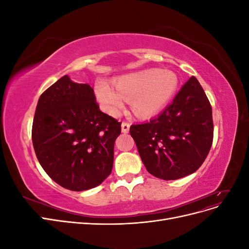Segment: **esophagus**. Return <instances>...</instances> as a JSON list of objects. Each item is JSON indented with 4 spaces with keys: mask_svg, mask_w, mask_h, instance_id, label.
<instances>
[{
    "mask_svg": "<svg viewBox=\"0 0 249 249\" xmlns=\"http://www.w3.org/2000/svg\"><path fill=\"white\" fill-rule=\"evenodd\" d=\"M129 130H130V124L126 123V122H124L122 124V131H123V133H127V132H129Z\"/></svg>",
    "mask_w": 249,
    "mask_h": 249,
    "instance_id": "1",
    "label": "esophagus"
}]
</instances>
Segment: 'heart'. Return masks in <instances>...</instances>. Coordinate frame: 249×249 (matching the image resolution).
<instances>
[{"mask_svg":"<svg viewBox=\"0 0 249 249\" xmlns=\"http://www.w3.org/2000/svg\"><path fill=\"white\" fill-rule=\"evenodd\" d=\"M115 87L106 82L96 83L95 95L105 112L116 115L123 109L124 100H132L134 114L148 118L167 106L177 92L178 79L170 71L147 70L119 78Z\"/></svg>","mask_w":249,"mask_h":249,"instance_id":"1","label":"heart"}]
</instances>
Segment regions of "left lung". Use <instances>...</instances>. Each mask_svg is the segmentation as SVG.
<instances>
[{
    "instance_id": "1",
    "label": "left lung",
    "mask_w": 249,
    "mask_h": 249,
    "mask_svg": "<svg viewBox=\"0 0 249 249\" xmlns=\"http://www.w3.org/2000/svg\"><path fill=\"white\" fill-rule=\"evenodd\" d=\"M130 134L154 177L170 180L196 171L206 160L214 135L212 107L197 79L188 80L159 116L132 124Z\"/></svg>"
}]
</instances>
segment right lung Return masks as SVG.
<instances>
[{
	"mask_svg": "<svg viewBox=\"0 0 249 249\" xmlns=\"http://www.w3.org/2000/svg\"><path fill=\"white\" fill-rule=\"evenodd\" d=\"M120 133L122 123L100 110L93 88L64 76L39 97L32 141L41 167L54 182L84 191L111 173Z\"/></svg>",
	"mask_w": 249,
	"mask_h": 249,
	"instance_id": "obj_1",
	"label": "right lung"
}]
</instances>
